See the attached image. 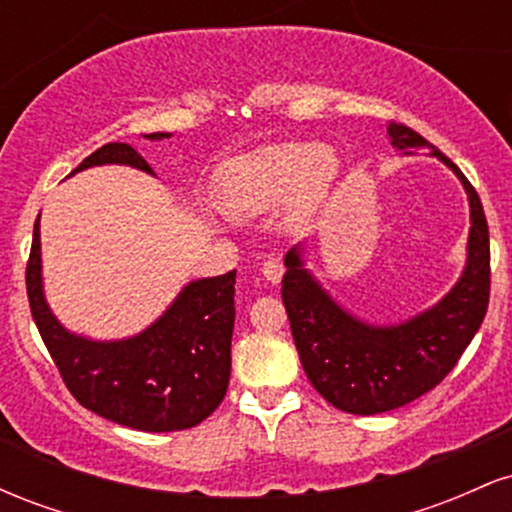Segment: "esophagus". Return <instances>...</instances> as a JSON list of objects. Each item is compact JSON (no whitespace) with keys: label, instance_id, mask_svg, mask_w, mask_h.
<instances>
[{"label":"esophagus","instance_id":"esophagus-1","mask_svg":"<svg viewBox=\"0 0 512 512\" xmlns=\"http://www.w3.org/2000/svg\"><path fill=\"white\" fill-rule=\"evenodd\" d=\"M262 274L269 284H279L281 276H284V262L276 260V257H267V260L262 262Z\"/></svg>","mask_w":512,"mask_h":512}]
</instances>
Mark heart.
<instances>
[{"label":"heart","mask_w":512,"mask_h":512,"mask_svg":"<svg viewBox=\"0 0 512 512\" xmlns=\"http://www.w3.org/2000/svg\"><path fill=\"white\" fill-rule=\"evenodd\" d=\"M337 158L317 144H279L231 163L221 180L223 209L233 216L272 211L293 197V207L310 211L330 190Z\"/></svg>","instance_id":"heart-1"}]
</instances>
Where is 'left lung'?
Here are the masks:
<instances>
[{"label": "left lung", "instance_id": "left-lung-1", "mask_svg": "<svg viewBox=\"0 0 512 512\" xmlns=\"http://www.w3.org/2000/svg\"><path fill=\"white\" fill-rule=\"evenodd\" d=\"M392 146L402 154L428 149L460 178L469 197L467 264L448 296L407 322L368 325L332 301L308 269L301 245L286 252L281 298L308 380L332 407L349 414H383L433 390L460 361L484 322L491 291L489 223L472 182L431 142L390 122Z\"/></svg>", "mask_w": 512, "mask_h": 512}]
</instances>
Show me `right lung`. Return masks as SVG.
Segmentation results:
<instances>
[{
	"label": "right lung",
	"instance_id": "add662e5",
	"mask_svg": "<svg viewBox=\"0 0 512 512\" xmlns=\"http://www.w3.org/2000/svg\"><path fill=\"white\" fill-rule=\"evenodd\" d=\"M168 139V132L144 134ZM120 163L154 173L129 144H105L74 168ZM28 303L40 337L76 402L103 419L149 433L202 424L226 397L236 322V269L190 281L154 325L117 342H93L64 330L43 293L40 214L26 267Z\"/></svg>",
	"mask_w": 512,
	"mask_h": 512
}]
</instances>
